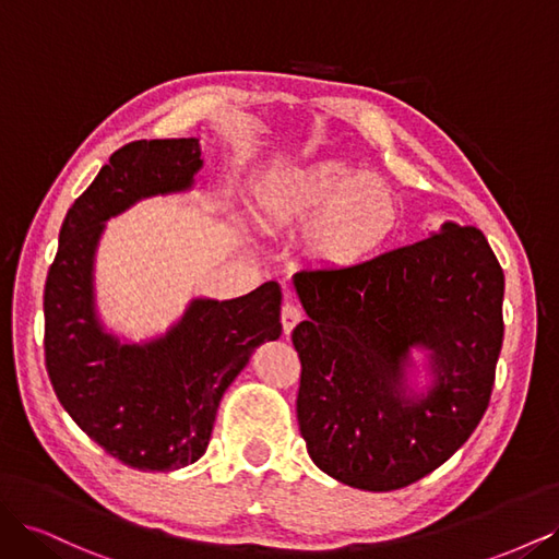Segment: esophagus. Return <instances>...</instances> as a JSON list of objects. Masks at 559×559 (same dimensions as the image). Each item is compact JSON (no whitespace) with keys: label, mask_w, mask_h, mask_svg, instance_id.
I'll list each match as a JSON object with an SVG mask.
<instances>
[{"label":"esophagus","mask_w":559,"mask_h":559,"mask_svg":"<svg viewBox=\"0 0 559 559\" xmlns=\"http://www.w3.org/2000/svg\"><path fill=\"white\" fill-rule=\"evenodd\" d=\"M280 317H282V329H284V333L289 335V333L294 331V326L302 319V310L296 306V302L284 300V302H282V310H280Z\"/></svg>","instance_id":"obj_1"}]
</instances>
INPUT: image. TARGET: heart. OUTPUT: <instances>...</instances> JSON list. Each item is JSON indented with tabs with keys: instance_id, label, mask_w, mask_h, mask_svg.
<instances>
[{
	"instance_id": "obj_1",
	"label": "heart",
	"mask_w": 559,
	"mask_h": 559,
	"mask_svg": "<svg viewBox=\"0 0 559 559\" xmlns=\"http://www.w3.org/2000/svg\"><path fill=\"white\" fill-rule=\"evenodd\" d=\"M261 210L273 226H307L306 249L326 267L373 259L399 228V200L389 183L345 163H321L270 179Z\"/></svg>"
}]
</instances>
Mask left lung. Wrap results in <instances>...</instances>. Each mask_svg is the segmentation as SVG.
Segmentation results:
<instances>
[{"instance_id":"8db88e82","label":"left lung","mask_w":559,"mask_h":559,"mask_svg":"<svg viewBox=\"0 0 559 559\" xmlns=\"http://www.w3.org/2000/svg\"><path fill=\"white\" fill-rule=\"evenodd\" d=\"M294 289L308 319L298 427L312 462L349 487L401 489L448 462L483 419L503 343V270L476 226L352 267H306ZM413 344L435 354L439 380L405 400L400 364Z\"/></svg>"}]
</instances>
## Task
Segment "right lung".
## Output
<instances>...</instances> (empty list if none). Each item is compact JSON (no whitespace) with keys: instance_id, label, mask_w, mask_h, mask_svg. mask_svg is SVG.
<instances>
[{"instance_id":"1","label":"right lung","mask_w":559,"mask_h":559,"mask_svg":"<svg viewBox=\"0 0 559 559\" xmlns=\"http://www.w3.org/2000/svg\"><path fill=\"white\" fill-rule=\"evenodd\" d=\"M200 142L138 140L111 154L67 212L44 289V354L62 408L114 460L175 471L207 450L216 408L251 352L282 333L275 282L233 300H193L156 343L121 345L97 324L93 253L103 224L132 202L183 191Z\"/></svg>"}]
</instances>
